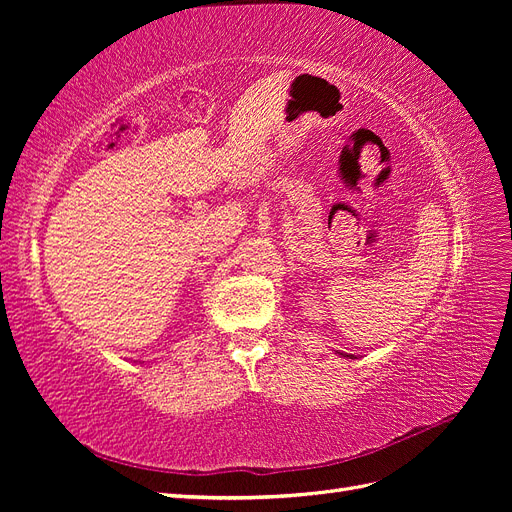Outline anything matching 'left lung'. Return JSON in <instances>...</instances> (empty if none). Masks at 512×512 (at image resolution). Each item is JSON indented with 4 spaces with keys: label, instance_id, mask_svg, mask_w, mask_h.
Returning <instances> with one entry per match:
<instances>
[{
    "label": "left lung",
    "instance_id": "8db88e82",
    "mask_svg": "<svg viewBox=\"0 0 512 512\" xmlns=\"http://www.w3.org/2000/svg\"><path fill=\"white\" fill-rule=\"evenodd\" d=\"M346 356H350V359H354V356H352V354H346Z\"/></svg>",
    "mask_w": 512,
    "mask_h": 512
}]
</instances>
